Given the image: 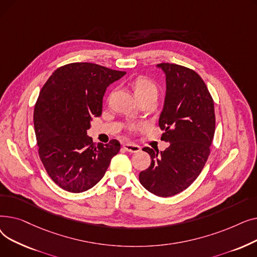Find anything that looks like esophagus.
Listing matches in <instances>:
<instances>
[{"label":"esophagus","instance_id":"34e87169","mask_svg":"<svg viewBox=\"0 0 257 257\" xmlns=\"http://www.w3.org/2000/svg\"><path fill=\"white\" fill-rule=\"evenodd\" d=\"M124 148L125 150L128 151V152H131V153H138L141 151V147L138 146V145H134L132 143H127L124 145Z\"/></svg>","mask_w":257,"mask_h":257}]
</instances>
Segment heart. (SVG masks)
<instances>
[{
    "label": "heart",
    "instance_id": "1",
    "mask_svg": "<svg viewBox=\"0 0 257 257\" xmlns=\"http://www.w3.org/2000/svg\"><path fill=\"white\" fill-rule=\"evenodd\" d=\"M131 86L138 98L146 96H157L158 87L154 81L146 76H138L131 81Z\"/></svg>",
    "mask_w": 257,
    "mask_h": 257
}]
</instances>
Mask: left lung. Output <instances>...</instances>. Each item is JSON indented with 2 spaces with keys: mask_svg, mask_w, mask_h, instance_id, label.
I'll list each match as a JSON object with an SVG mask.
<instances>
[{
  "mask_svg": "<svg viewBox=\"0 0 257 257\" xmlns=\"http://www.w3.org/2000/svg\"><path fill=\"white\" fill-rule=\"evenodd\" d=\"M166 75L167 91L159 127L161 140L170 143L165 151L149 147L151 165L140 173V182L158 197H171L186 190L200 175L210 153L215 129L213 100L202 78L188 67L159 63Z\"/></svg>",
  "mask_w": 257,
  "mask_h": 257,
  "instance_id": "8db88e82",
  "label": "left lung"
}]
</instances>
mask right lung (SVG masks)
Listing matches in <instances>:
<instances>
[{
	"instance_id": "1",
	"label": "right lung",
	"mask_w": 257,
	"mask_h": 257,
	"mask_svg": "<svg viewBox=\"0 0 257 257\" xmlns=\"http://www.w3.org/2000/svg\"><path fill=\"white\" fill-rule=\"evenodd\" d=\"M125 74L75 62L58 67L40 90L33 114L38 154L51 179L62 190H89L118 153V141L96 145L87 130L91 118L102 114L106 88Z\"/></svg>"
}]
</instances>
